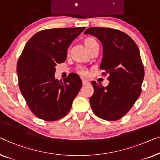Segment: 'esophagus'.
<instances>
[{
	"label": "esophagus",
	"mask_w": 160,
	"mask_h": 160,
	"mask_svg": "<svg viewBox=\"0 0 160 160\" xmlns=\"http://www.w3.org/2000/svg\"><path fill=\"white\" fill-rule=\"evenodd\" d=\"M82 85H86V84H88V81L85 80V79H82Z\"/></svg>",
	"instance_id": "1"
}]
</instances>
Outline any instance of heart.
Segmentation results:
<instances>
[{
  "instance_id": "heart-1",
  "label": "heart",
  "mask_w": 160,
  "mask_h": 160,
  "mask_svg": "<svg viewBox=\"0 0 160 160\" xmlns=\"http://www.w3.org/2000/svg\"><path fill=\"white\" fill-rule=\"evenodd\" d=\"M85 46H86L87 48H90V47L93 46H94V45H98V41L96 40V38H94L93 37H88L85 40ZM78 72H79V73L82 75L85 76L88 75L87 69H85V68H80Z\"/></svg>"
}]
</instances>
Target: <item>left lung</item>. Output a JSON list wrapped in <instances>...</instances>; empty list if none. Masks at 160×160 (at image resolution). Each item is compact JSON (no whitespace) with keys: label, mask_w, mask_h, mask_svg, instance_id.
I'll use <instances>...</instances> for the list:
<instances>
[{"label":"left lung","mask_w":160,"mask_h":160,"mask_svg":"<svg viewBox=\"0 0 160 160\" xmlns=\"http://www.w3.org/2000/svg\"><path fill=\"white\" fill-rule=\"evenodd\" d=\"M85 34L102 42L103 58L100 69L109 75V85L92 81L94 89L90 103L94 114L108 121L120 120L129 112L141 93L144 68L133 40L122 31L107 28H90Z\"/></svg>","instance_id":"obj_1"}]
</instances>
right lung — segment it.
Instances as JSON below:
<instances>
[{"mask_svg":"<svg viewBox=\"0 0 160 160\" xmlns=\"http://www.w3.org/2000/svg\"><path fill=\"white\" fill-rule=\"evenodd\" d=\"M85 28L39 31L28 40L17 62L20 91L37 118L56 121L64 118L82 87L79 75L70 73L56 79L55 66L66 60L71 42Z\"/></svg>","mask_w":160,"mask_h":160,"instance_id":"obj_1","label":"right lung"}]
</instances>
